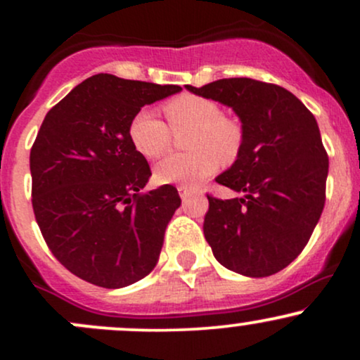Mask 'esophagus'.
<instances>
[{"label": "esophagus", "instance_id": "esophagus-1", "mask_svg": "<svg viewBox=\"0 0 360 360\" xmlns=\"http://www.w3.org/2000/svg\"><path fill=\"white\" fill-rule=\"evenodd\" d=\"M177 191H179V196H181V200L184 201V203H188L189 200H191V198L194 196V193L191 188H188V186H179V188H177Z\"/></svg>", "mask_w": 360, "mask_h": 360}]
</instances>
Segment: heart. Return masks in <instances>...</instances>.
Segmentation results:
<instances>
[{"label":"heart","mask_w":360,"mask_h":360,"mask_svg":"<svg viewBox=\"0 0 360 360\" xmlns=\"http://www.w3.org/2000/svg\"><path fill=\"white\" fill-rule=\"evenodd\" d=\"M172 134L186 135V154H172L157 162L155 179L162 184L196 186L223 162H232L242 147V128L223 117L214 101L181 94L164 106ZM131 143L147 159L162 155L171 146V131L152 110H140L128 128Z\"/></svg>","instance_id":"1"}]
</instances>
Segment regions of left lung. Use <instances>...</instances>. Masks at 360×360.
Returning <instances> with one entry per match:
<instances>
[{"instance_id": "1", "label": "left lung", "mask_w": 360, "mask_h": 360, "mask_svg": "<svg viewBox=\"0 0 360 360\" xmlns=\"http://www.w3.org/2000/svg\"><path fill=\"white\" fill-rule=\"evenodd\" d=\"M186 89L229 106L242 123L240 152L214 179L242 196H208L206 242L226 269L276 274L301 254L323 212L328 157L316 120L288 89L250 77Z\"/></svg>"}]
</instances>
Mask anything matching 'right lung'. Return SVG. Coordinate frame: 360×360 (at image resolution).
Returning a JSON list of instances; mask_svg holds the SVG:
<instances>
[{"label":"right lung","instance_id":"1","mask_svg":"<svg viewBox=\"0 0 360 360\" xmlns=\"http://www.w3.org/2000/svg\"><path fill=\"white\" fill-rule=\"evenodd\" d=\"M179 91L96 74L45 115L30 152L32 205L49 249L77 278L118 289L155 267L181 198L171 184L140 193L152 172L128 128L142 106Z\"/></svg>","mask_w":360,"mask_h":360}]
</instances>
